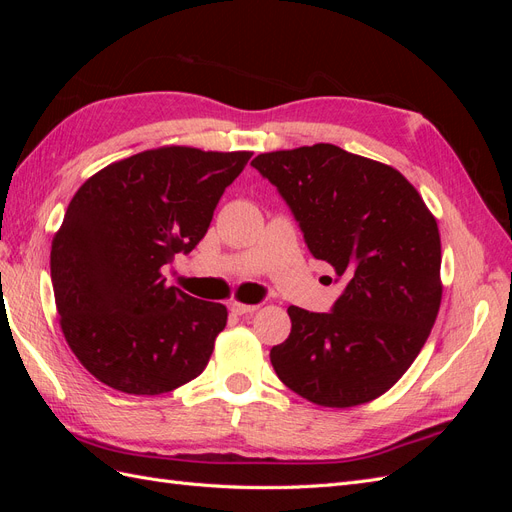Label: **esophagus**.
Masks as SVG:
<instances>
[{"instance_id":"1","label":"esophagus","mask_w":512,"mask_h":512,"mask_svg":"<svg viewBox=\"0 0 512 512\" xmlns=\"http://www.w3.org/2000/svg\"><path fill=\"white\" fill-rule=\"evenodd\" d=\"M228 309H230V312H232V314H237V316H243V314H252V312H256V309H258V305H250V303H241V301H230Z\"/></svg>"}]
</instances>
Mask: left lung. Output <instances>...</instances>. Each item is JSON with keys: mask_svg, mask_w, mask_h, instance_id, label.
Masks as SVG:
<instances>
[{"mask_svg": "<svg viewBox=\"0 0 512 512\" xmlns=\"http://www.w3.org/2000/svg\"><path fill=\"white\" fill-rule=\"evenodd\" d=\"M252 166L280 190L309 252L346 282L331 314L288 307L275 374L324 408L367 404L406 374L438 318V222L397 168L329 143L260 153Z\"/></svg>", "mask_w": 512, "mask_h": 512, "instance_id": "left-lung-1", "label": "left lung"}]
</instances>
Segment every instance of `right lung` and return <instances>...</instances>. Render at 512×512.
I'll use <instances>...</instances> for the list:
<instances>
[{
    "label": "right lung",
    "mask_w": 512,
    "mask_h": 512,
    "mask_svg": "<svg viewBox=\"0 0 512 512\" xmlns=\"http://www.w3.org/2000/svg\"><path fill=\"white\" fill-rule=\"evenodd\" d=\"M252 151L158 147L108 164L70 200L51 245L59 324L91 376L128 395H162L203 374L226 305L166 286Z\"/></svg>",
    "instance_id": "add662e5"
}]
</instances>
